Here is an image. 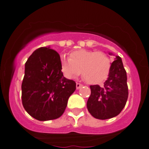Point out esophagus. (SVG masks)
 Segmentation results:
<instances>
[{
    "mask_svg": "<svg viewBox=\"0 0 149 149\" xmlns=\"http://www.w3.org/2000/svg\"><path fill=\"white\" fill-rule=\"evenodd\" d=\"M81 87H82V84L76 83V88H77V89H79Z\"/></svg>",
    "mask_w": 149,
    "mask_h": 149,
    "instance_id": "34e87169",
    "label": "esophagus"
}]
</instances>
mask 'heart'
<instances>
[{
    "label": "heart",
    "instance_id": "obj_1",
    "mask_svg": "<svg viewBox=\"0 0 149 149\" xmlns=\"http://www.w3.org/2000/svg\"><path fill=\"white\" fill-rule=\"evenodd\" d=\"M60 67L67 79L75 78L82 72L88 83L97 84L108 77L112 61L109 55L103 52L79 49L72 52L69 58L64 55L61 56Z\"/></svg>",
    "mask_w": 149,
    "mask_h": 149
}]
</instances>
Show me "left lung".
I'll use <instances>...</instances> for the list:
<instances>
[{
	"mask_svg": "<svg viewBox=\"0 0 149 149\" xmlns=\"http://www.w3.org/2000/svg\"><path fill=\"white\" fill-rule=\"evenodd\" d=\"M91 95L87 102L93 117L105 120L116 117L126 105L128 97L127 73L119 56L112 63L110 73L103 86L90 85Z\"/></svg>",
	"mask_w": 149,
	"mask_h": 149,
	"instance_id": "8db88e82",
	"label": "left lung"
}]
</instances>
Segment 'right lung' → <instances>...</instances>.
<instances>
[{
	"mask_svg": "<svg viewBox=\"0 0 149 149\" xmlns=\"http://www.w3.org/2000/svg\"><path fill=\"white\" fill-rule=\"evenodd\" d=\"M60 58L55 50L41 47L25 63L22 102L26 112L39 121L61 117L76 88V82L64 77Z\"/></svg>",
	"mask_w": 149,
	"mask_h": 149,
	"instance_id": "obj_1",
	"label": "right lung"
}]
</instances>
